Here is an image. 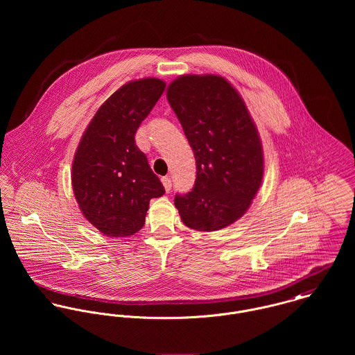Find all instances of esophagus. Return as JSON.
I'll list each match as a JSON object with an SVG mask.
<instances>
[{"label":"esophagus","mask_w":355,"mask_h":355,"mask_svg":"<svg viewBox=\"0 0 355 355\" xmlns=\"http://www.w3.org/2000/svg\"><path fill=\"white\" fill-rule=\"evenodd\" d=\"M161 182H162V184H164L165 191H166V193H168V191H171V189H172V180H171V178L165 176V178H162V179H161Z\"/></svg>","instance_id":"34e87169"}]
</instances>
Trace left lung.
I'll list each match as a JSON object with an SVG mask.
<instances>
[{
  "label": "left lung",
  "mask_w": 355,
  "mask_h": 355,
  "mask_svg": "<svg viewBox=\"0 0 355 355\" xmlns=\"http://www.w3.org/2000/svg\"><path fill=\"white\" fill-rule=\"evenodd\" d=\"M196 155L193 190L175 197L182 221L210 232L225 228L250 207L263 176L258 130L234 86L218 75H182L166 89Z\"/></svg>",
  "instance_id": "obj_1"
}]
</instances>
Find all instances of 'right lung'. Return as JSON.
I'll return each mask as SVG.
<instances>
[{
	"label": "right lung",
	"instance_id": "1",
	"mask_svg": "<svg viewBox=\"0 0 355 355\" xmlns=\"http://www.w3.org/2000/svg\"><path fill=\"white\" fill-rule=\"evenodd\" d=\"M165 90L144 78L121 86L87 125L72 162V189L83 216L106 236L127 238L145 224L149 202L164 196L135 132Z\"/></svg>",
	"mask_w": 355,
	"mask_h": 355
}]
</instances>
